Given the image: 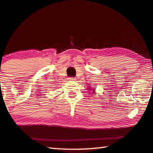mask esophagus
Returning a JSON list of instances; mask_svg holds the SVG:
<instances>
[{
    "mask_svg": "<svg viewBox=\"0 0 153 153\" xmlns=\"http://www.w3.org/2000/svg\"><path fill=\"white\" fill-rule=\"evenodd\" d=\"M68 79H69V80H70V81H75V80H76V78H75V77H69V78H68Z\"/></svg>",
    "mask_w": 153,
    "mask_h": 153,
    "instance_id": "esophagus-1",
    "label": "esophagus"
}]
</instances>
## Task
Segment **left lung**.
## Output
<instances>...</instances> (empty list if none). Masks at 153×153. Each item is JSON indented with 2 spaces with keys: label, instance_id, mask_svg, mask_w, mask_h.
Returning <instances> with one entry per match:
<instances>
[{
  "label": "left lung",
  "instance_id": "8db88e82",
  "mask_svg": "<svg viewBox=\"0 0 153 153\" xmlns=\"http://www.w3.org/2000/svg\"><path fill=\"white\" fill-rule=\"evenodd\" d=\"M89 89H91V91H93V92H94V90H93V89H92L91 88H88V90H89Z\"/></svg>",
  "mask_w": 153,
  "mask_h": 153
}]
</instances>
